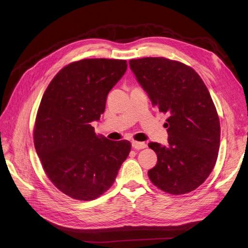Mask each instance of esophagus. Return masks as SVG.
<instances>
[{
	"label": "esophagus",
	"mask_w": 248,
	"mask_h": 248,
	"mask_svg": "<svg viewBox=\"0 0 248 248\" xmlns=\"http://www.w3.org/2000/svg\"><path fill=\"white\" fill-rule=\"evenodd\" d=\"M132 148L136 149V150H141V149L146 148V144H145L144 141H136V140H133L132 141Z\"/></svg>",
	"instance_id": "esophagus-1"
}]
</instances>
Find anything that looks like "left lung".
Here are the masks:
<instances>
[{
	"instance_id": "1",
	"label": "left lung",
	"mask_w": 248,
	"mask_h": 248,
	"mask_svg": "<svg viewBox=\"0 0 248 248\" xmlns=\"http://www.w3.org/2000/svg\"><path fill=\"white\" fill-rule=\"evenodd\" d=\"M129 65L152 106L168 116L169 146L148 144L157 154L150 180L176 196L197 189L211 174L220 141L219 118L206 85L191 67L162 57L132 59Z\"/></svg>"
}]
</instances>
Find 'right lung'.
<instances>
[{
    "instance_id": "obj_1",
    "label": "right lung",
    "mask_w": 248,
    "mask_h": 248,
    "mask_svg": "<svg viewBox=\"0 0 248 248\" xmlns=\"http://www.w3.org/2000/svg\"><path fill=\"white\" fill-rule=\"evenodd\" d=\"M126 69L125 60H80L60 70L42 96L34 127L36 152L52 184L72 199L100 197L129 155L128 140L96 136L91 125Z\"/></svg>"
}]
</instances>
